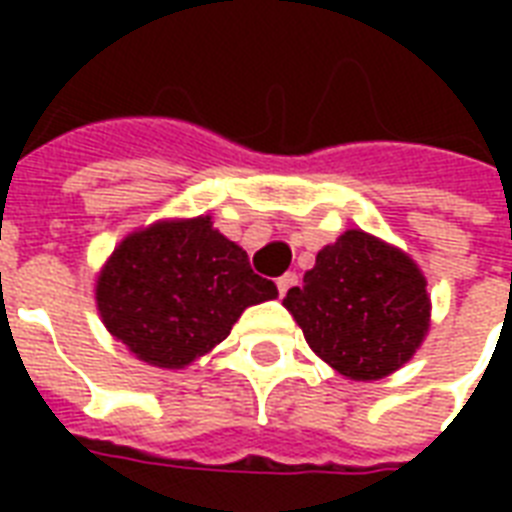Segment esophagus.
<instances>
[{"label":"esophagus","instance_id":"1","mask_svg":"<svg viewBox=\"0 0 512 512\" xmlns=\"http://www.w3.org/2000/svg\"><path fill=\"white\" fill-rule=\"evenodd\" d=\"M295 284H297V276H295V273H284V276H281V279L276 281V287H279V295H281V297L287 295L289 289L295 287Z\"/></svg>","mask_w":512,"mask_h":512}]
</instances>
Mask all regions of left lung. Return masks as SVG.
Wrapping results in <instances>:
<instances>
[{"label": "left lung", "instance_id": "obj_1", "mask_svg": "<svg viewBox=\"0 0 512 512\" xmlns=\"http://www.w3.org/2000/svg\"><path fill=\"white\" fill-rule=\"evenodd\" d=\"M428 281L401 249L345 231L284 297L313 353L348 380H380L417 353L430 327Z\"/></svg>", "mask_w": 512, "mask_h": 512}]
</instances>
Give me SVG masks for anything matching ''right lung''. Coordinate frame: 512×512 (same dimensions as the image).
<instances>
[{"label":"right lung","instance_id":"obj_1","mask_svg":"<svg viewBox=\"0 0 512 512\" xmlns=\"http://www.w3.org/2000/svg\"><path fill=\"white\" fill-rule=\"evenodd\" d=\"M279 297L247 252L209 217L164 220L130 233L95 284L100 319L130 353L183 369L231 335L249 305Z\"/></svg>","mask_w":512,"mask_h":512}]
</instances>
